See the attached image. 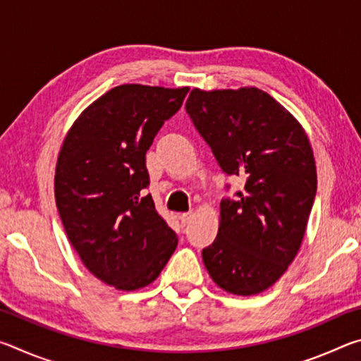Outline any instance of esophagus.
<instances>
[{
	"mask_svg": "<svg viewBox=\"0 0 361 361\" xmlns=\"http://www.w3.org/2000/svg\"><path fill=\"white\" fill-rule=\"evenodd\" d=\"M192 216H194V213H191V212H189V213H181V215H180V221H181V224H183V226H186V224L191 223Z\"/></svg>",
	"mask_w": 361,
	"mask_h": 361,
	"instance_id": "obj_1",
	"label": "esophagus"
}]
</instances>
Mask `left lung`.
<instances>
[{
    "mask_svg": "<svg viewBox=\"0 0 361 361\" xmlns=\"http://www.w3.org/2000/svg\"><path fill=\"white\" fill-rule=\"evenodd\" d=\"M186 113L223 172L245 178L243 191L219 204L204 264L224 291L258 295L301 247L317 192L312 146L293 114L256 87L192 89Z\"/></svg>",
    "mask_w": 361,
    "mask_h": 361,
    "instance_id": "left-lung-1",
    "label": "left lung"
}]
</instances>
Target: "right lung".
I'll use <instances>...</instances> for the list:
<instances>
[{
    "label": "right lung",
    "instance_id": "1",
    "mask_svg": "<svg viewBox=\"0 0 361 361\" xmlns=\"http://www.w3.org/2000/svg\"><path fill=\"white\" fill-rule=\"evenodd\" d=\"M188 90L118 85L84 109L60 148L54 186L66 235L84 266L118 290L154 282L178 243L145 192L146 151Z\"/></svg>",
    "mask_w": 361,
    "mask_h": 361
}]
</instances>
